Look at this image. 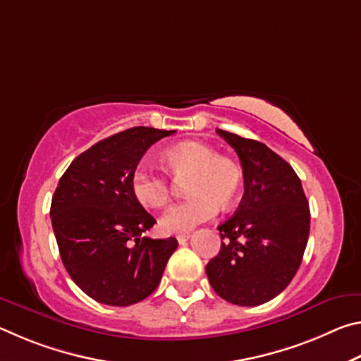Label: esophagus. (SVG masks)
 Returning <instances> with one entry per match:
<instances>
[{
  "mask_svg": "<svg viewBox=\"0 0 361 361\" xmlns=\"http://www.w3.org/2000/svg\"><path fill=\"white\" fill-rule=\"evenodd\" d=\"M189 239H191V234H178L176 235V240H178V243H186Z\"/></svg>",
  "mask_w": 361,
  "mask_h": 361,
  "instance_id": "34e87169",
  "label": "esophagus"
}]
</instances>
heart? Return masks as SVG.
Segmentation results:
<instances>
[{"label": "heart", "instance_id": "heart-1", "mask_svg": "<svg viewBox=\"0 0 361 361\" xmlns=\"http://www.w3.org/2000/svg\"><path fill=\"white\" fill-rule=\"evenodd\" d=\"M169 173L175 180H186V194L191 197L176 204L161 218L162 231L170 234L188 232L216 215L219 205L229 209L235 204L242 188V172L231 159L202 143L186 142L162 154ZM133 197L149 209L164 207L172 195V183L161 173L140 166L132 172Z\"/></svg>", "mask_w": 361, "mask_h": 361}]
</instances>
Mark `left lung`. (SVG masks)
Masks as SVG:
<instances>
[{
    "mask_svg": "<svg viewBox=\"0 0 361 361\" xmlns=\"http://www.w3.org/2000/svg\"><path fill=\"white\" fill-rule=\"evenodd\" d=\"M235 149L243 172V197L218 226L221 250L207 264L218 296L235 305H259L280 295L301 266L310 210L299 176L264 143L216 129Z\"/></svg>",
    "mask_w": 361,
    "mask_h": 361,
    "instance_id": "1",
    "label": "left lung"
}]
</instances>
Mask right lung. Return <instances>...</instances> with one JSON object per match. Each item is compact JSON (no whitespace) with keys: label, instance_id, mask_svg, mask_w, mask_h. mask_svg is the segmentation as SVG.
<instances>
[{"label":"right lung","instance_id":"right-lung-1","mask_svg":"<svg viewBox=\"0 0 361 361\" xmlns=\"http://www.w3.org/2000/svg\"><path fill=\"white\" fill-rule=\"evenodd\" d=\"M175 130L132 127L90 146L70 164L52 195L60 258L97 302L130 305L161 282L175 237H142L156 219L133 197L130 176L151 145Z\"/></svg>","mask_w":361,"mask_h":361}]
</instances>
